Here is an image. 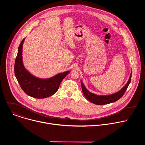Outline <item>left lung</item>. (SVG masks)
<instances>
[{"label": "left lung", "mask_w": 145, "mask_h": 145, "mask_svg": "<svg viewBox=\"0 0 145 145\" xmlns=\"http://www.w3.org/2000/svg\"><path fill=\"white\" fill-rule=\"evenodd\" d=\"M131 79V74L130 76L129 80L127 82V83L126 84V86L124 87L120 91L118 92L117 93H115L112 95H106V96H99L96 95L95 94H93L89 91H88L87 88L85 87L84 85L82 83V82L81 81V88L82 91L85 97L91 103H94L97 105H107L110 104V103L115 102L117 100H118L119 99H120L123 95L125 94L126 91L127 90Z\"/></svg>", "instance_id": "8db88e82"}]
</instances>
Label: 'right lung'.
Here are the masks:
<instances>
[{
  "label": "right lung",
  "instance_id": "add662e5",
  "mask_svg": "<svg viewBox=\"0 0 145 145\" xmlns=\"http://www.w3.org/2000/svg\"><path fill=\"white\" fill-rule=\"evenodd\" d=\"M24 38L20 42L14 65L15 76L22 89L27 95L37 99H43L54 94L61 82L70 71L59 73L48 79H40L33 76L25 69L22 62V46Z\"/></svg>",
  "mask_w": 145,
  "mask_h": 145
}]
</instances>
